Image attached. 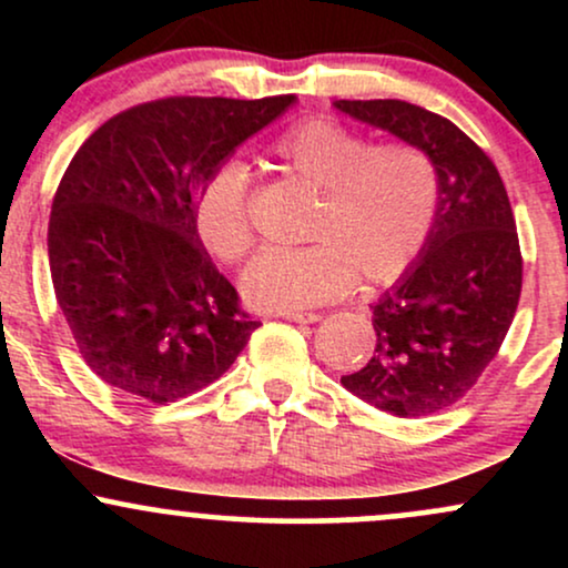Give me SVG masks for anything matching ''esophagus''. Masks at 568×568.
Returning a JSON list of instances; mask_svg holds the SVG:
<instances>
[{
	"label": "esophagus",
	"instance_id": "esophagus-1",
	"mask_svg": "<svg viewBox=\"0 0 568 568\" xmlns=\"http://www.w3.org/2000/svg\"><path fill=\"white\" fill-rule=\"evenodd\" d=\"M280 317H285V321H291V323H317L321 321V315H317V312H298V310L280 312Z\"/></svg>",
	"mask_w": 568,
	"mask_h": 568
}]
</instances>
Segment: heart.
I'll return each instance as SVG.
<instances>
[{"label":"heart","mask_w":568,"mask_h":568,"mask_svg":"<svg viewBox=\"0 0 568 568\" xmlns=\"http://www.w3.org/2000/svg\"><path fill=\"white\" fill-rule=\"evenodd\" d=\"M280 171L317 189L304 247H270L245 270L258 310L291 312L344 296L357 275L393 285L425 253L440 213V173L410 141L374 143L331 116H306L272 141ZM194 221L207 251L240 264L253 251L247 173L224 162L205 179Z\"/></svg>","instance_id":"1"}]
</instances>
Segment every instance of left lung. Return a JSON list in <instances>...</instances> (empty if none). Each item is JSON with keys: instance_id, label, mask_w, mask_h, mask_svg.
Masks as SVG:
<instances>
[{"instance_id": "1", "label": "left lung", "mask_w": 568, "mask_h": 568, "mask_svg": "<svg viewBox=\"0 0 568 568\" xmlns=\"http://www.w3.org/2000/svg\"><path fill=\"white\" fill-rule=\"evenodd\" d=\"M336 109L427 149L443 186L425 253L374 306V357L342 384L403 419L438 414L475 387L518 310L524 256L510 197L491 158L446 116L397 98H344Z\"/></svg>"}]
</instances>
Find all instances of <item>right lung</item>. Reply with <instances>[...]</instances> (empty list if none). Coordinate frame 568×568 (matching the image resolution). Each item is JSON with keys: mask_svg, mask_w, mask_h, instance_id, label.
Segmentation results:
<instances>
[{"mask_svg": "<svg viewBox=\"0 0 568 568\" xmlns=\"http://www.w3.org/2000/svg\"><path fill=\"white\" fill-rule=\"evenodd\" d=\"M296 95H171L114 114L53 197L50 275L82 361L109 387L165 406L237 361L258 321L202 247L205 179Z\"/></svg>", "mask_w": 568, "mask_h": 568, "instance_id": "add662e5", "label": "right lung"}]
</instances>
